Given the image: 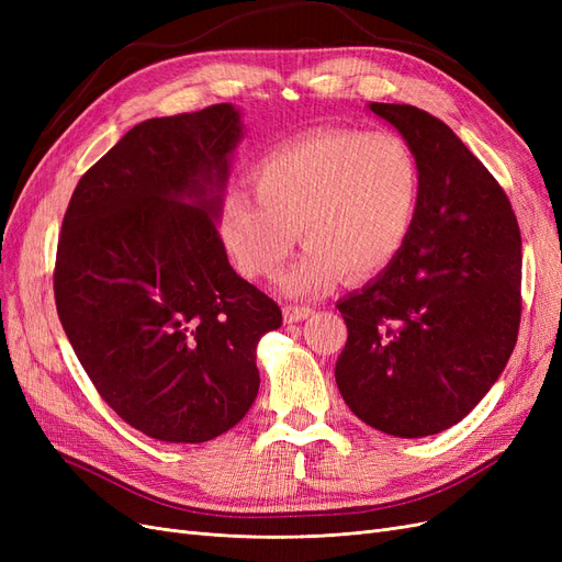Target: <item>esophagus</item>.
<instances>
[{"mask_svg": "<svg viewBox=\"0 0 562 562\" xmlns=\"http://www.w3.org/2000/svg\"><path fill=\"white\" fill-rule=\"evenodd\" d=\"M312 314H314V310L310 307V304H285V307H283V321L285 323H297V321L310 318Z\"/></svg>", "mask_w": 562, "mask_h": 562, "instance_id": "1", "label": "esophagus"}]
</instances>
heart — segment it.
I'll return each instance as SVG.
<instances>
[{"label": "heart", "mask_w": 562, "mask_h": 562, "mask_svg": "<svg viewBox=\"0 0 562 562\" xmlns=\"http://www.w3.org/2000/svg\"><path fill=\"white\" fill-rule=\"evenodd\" d=\"M252 194L220 203V241L248 279L274 277L297 229L307 244L279 277L281 293L314 297L347 274L378 277L411 241L422 168L398 135L321 131L279 145L250 168Z\"/></svg>", "instance_id": "heart-1"}]
</instances>
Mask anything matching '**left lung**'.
<instances>
[{
    "label": "left lung",
    "mask_w": 562,
    "mask_h": 562,
    "mask_svg": "<svg viewBox=\"0 0 562 562\" xmlns=\"http://www.w3.org/2000/svg\"><path fill=\"white\" fill-rule=\"evenodd\" d=\"M368 110L413 147L422 203L398 258L337 302L349 335L335 382L368 427L422 438L462 422L508 363L520 229L512 201L450 126L413 105Z\"/></svg>",
    "instance_id": "left-lung-1"
}]
</instances>
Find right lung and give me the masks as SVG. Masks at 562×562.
Returning <instances> with one entry per match:
<instances>
[{
  "label": "right lung",
  "mask_w": 562,
  "mask_h": 562,
  "mask_svg": "<svg viewBox=\"0 0 562 562\" xmlns=\"http://www.w3.org/2000/svg\"><path fill=\"white\" fill-rule=\"evenodd\" d=\"M241 138L232 103L147 119L81 176L63 217V330L112 411L164 443L236 427L260 389L255 349L281 326L217 232Z\"/></svg>",
  "instance_id": "obj_1"
}]
</instances>
